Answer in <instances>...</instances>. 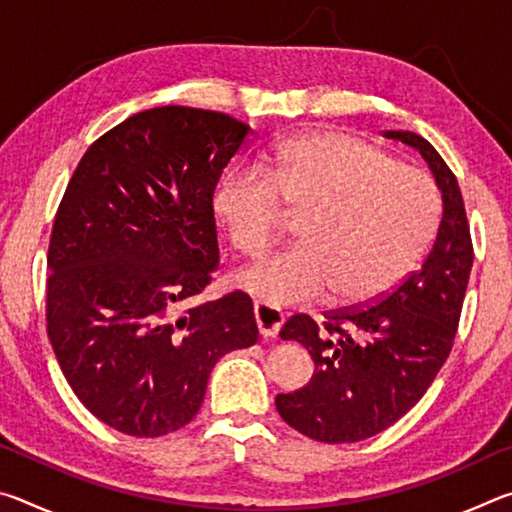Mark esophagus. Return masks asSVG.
<instances>
[{"instance_id":"1","label":"esophagus","mask_w":512,"mask_h":512,"mask_svg":"<svg viewBox=\"0 0 512 512\" xmlns=\"http://www.w3.org/2000/svg\"><path fill=\"white\" fill-rule=\"evenodd\" d=\"M255 320H257V329L264 339H273L280 332V327L284 325V314L280 309H273L268 305H262L257 302L255 305Z\"/></svg>"}]
</instances>
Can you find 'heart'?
<instances>
[{
    "instance_id": "1",
    "label": "heart",
    "mask_w": 512,
    "mask_h": 512,
    "mask_svg": "<svg viewBox=\"0 0 512 512\" xmlns=\"http://www.w3.org/2000/svg\"><path fill=\"white\" fill-rule=\"evenodd\" d=\"M284 207L305 214L300 246L239 275V287L271 307L332 293L341 307L395 289L418 264L438 225L440 198L427 173L345 133H307L275 146L268 171L225 173L214 212L241 253L257 257L284 230Z\"/></svg>"
}]
</instances>
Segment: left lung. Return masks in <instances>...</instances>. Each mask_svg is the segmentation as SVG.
Returning a JSON list of instances; mask_svg holds the SVG:
<instances>
[{"mask_svg":"<svg viewBox=\"0 0 512 512\" xmlns=\"http://www.w3.org/2000/svg\"><path fill=\"white\" fill-rule=\"evenodd\" d=\"M427 160L443 194L436 241L418 271L366 302L323 314L291 316L282 341H298L316 375L296 393L275 397L282 420L318 443H359L409 413L452 352L472 271V237L461 187L440 153L411 131H384Z\"/></svg>","mask_w":512,"mask_h":512,"instance_id":"8db88e82","label":"left lung"}]
</instances>
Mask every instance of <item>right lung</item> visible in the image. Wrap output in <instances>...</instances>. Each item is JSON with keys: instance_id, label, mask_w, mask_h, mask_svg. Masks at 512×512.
I'll return each mask as SVG.
<instances>
[{"instance_id": "add662e5", "label": "right lung", "mask_w": 512, "mask_h": 512, "mask_svg": "<svg viewBox=\"0 0 512 512\" xmlns=\"http://www.w3.org/2000/svg\"><path fill=\"white\" fill-rule=\"evenodd\" d=\"M253 133L223 112L162 106L94 142L47 253V334L94 418L158 438L201 409L214 363L257 343L244 291L201 296L219 268L214 189Z\"/></svg>"}]
</instances>
